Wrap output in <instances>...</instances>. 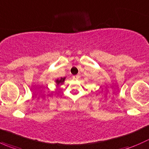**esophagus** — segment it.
Wrapping results in <instances>:
<instances>
[{
  "instance_id": "esophagus-1",
  "label": "esophagus",
  "mask_w": 149,
  "mask_h": 149,
  "mask_svg": "<svg viewBox=\"0 0 149 149\" xmlns=\"http://www.w3.org/2000/svg\"><path fill=\"white\" fill-rule=\"evenodd\" d=\"M80 78V76L79 75H75V76H73V79H75V80H78Z\"/></svg>"
}]
</instances>
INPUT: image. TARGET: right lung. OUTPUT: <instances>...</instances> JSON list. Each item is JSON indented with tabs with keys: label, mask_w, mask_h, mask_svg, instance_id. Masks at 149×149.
Segmentation results:
<instances>
[{
	"label": "right lung",
	"mask_w": 149,
	"mask_h": 149,
	"mask_svg": "<svg viewBox=\"0 0 149 149\" xmlns=\"http://www.w3.org/2000/svg\"><path fill=\"white\" fill-rule=\"evenodd\" d=\"M65 77L56 79V80H55V84H56V86L62 85V84L64 83V81H65Z\"/></svg>",
	"instance_id": "add662e5"
}]
</instances>
